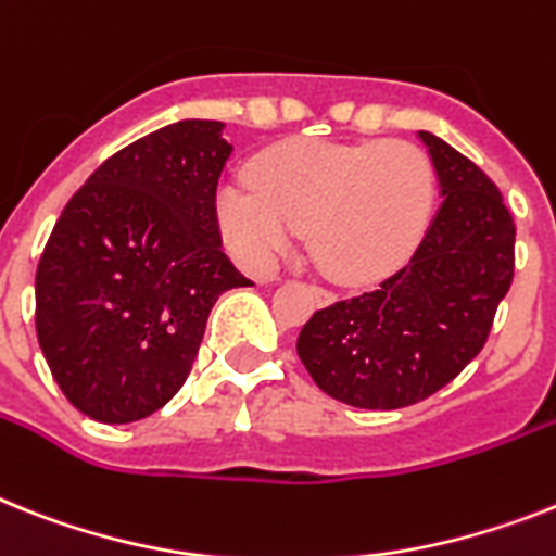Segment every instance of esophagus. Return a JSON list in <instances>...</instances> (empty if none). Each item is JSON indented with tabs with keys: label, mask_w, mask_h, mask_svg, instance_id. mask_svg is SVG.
Instances as JSON below:
<instances>
[{
	"label": "esophagus",
	"mask_w": 556,
	"mask_h": 556,
	"mask_svg": "<svg viewBox=\"0 0 556 556\" xmlns=\"http://www.w3.org/2000/svg\"><path fill=\"white\" fill-rule=\"evenodd\" d=\"M318 295L324 298V301H327V298H329V292H327V289H318Z\"/></svg>",
	"instance_id": "obj_1"
}]
</instances>
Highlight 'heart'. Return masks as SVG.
Returning <instances> with one entry per match:
<instances>
[{
	"mask_svg": "<svg viewBox=\"0 0 556 556\" xmlns=\"http://www.w3.org/2000/svg\"><path fill=\"white\" fill-rule=\"evenodd\" d=\"M218 192V222L238 258L267 267L306 229L334 281H366L409 250L434 199V169L406 141H289Z\"/></svg>",
	"mask_w": 556,
	"mask_h": 556,
	"instance_id": "1",
	"label": "heart"
}]
</instances>
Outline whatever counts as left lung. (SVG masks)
Here are the masks:
<instances>
[{
	"mask_svg": "<svg viewBox=\"0 0 556 556\" xmlns=\"http://www.w3.org/2000/svg\"><path fill=\"white\" fill-rule=\"evenodd\" d=\"M420 139L443 201L412 258L298 334L312 380L357 409H401L452 383L489 341L515 278L517 227L497 185L432 132Z\"/></svg>",
	"mask_w": 556,
	"mask_h": 556,
	"instance_id": "obj_1",
	"label": "left lung"
}]
</instances>
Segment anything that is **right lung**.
<instances>
[{
    "label": "right lung",
    "instance_id": "1",
    "mask_svg": "<svg viewBox=\"0 0 556 556\" xmlns=\"http://www.w3.org/2000/svg\"><path fill=\"white\" fill-rule=\"evenodd\" d=\"M222 122L167 124L113 153L59 215L36 269V334L64 397L102 424L185 387L206 318L250 287L222 250Z\"/></svg>",
    "mask_w": 556,
    "mask_h": 556
}]
</instances>
